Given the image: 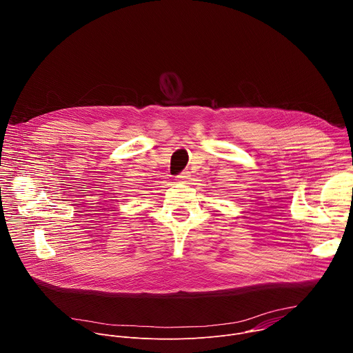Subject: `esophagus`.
<instances>
[{"mask_svg":"<svg viewBox=\"0 0 353 353\" xmlns=\"http://www.w3.org/2000/svg\"><path fill=\"white\" fill-rule=\"evenodd\" d=\"M176 179H177L179 181H185V180L190 179V172H188V170H183L180 174L176 176Z\"/></svg>","mask_w":353,"mask_h":353,"instance_id":"obj_1","label":"esophagus"}]
</instances>
